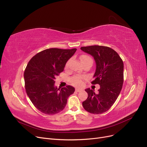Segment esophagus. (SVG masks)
Instances as JSON below:
<instances>
[{
	"instance_id": "1",
	"label": "esophagus",
	"mask_w": 147,
	"mask_h": 147,
	"mask_svg": "<svg viewBox=\"0 0 147 147\" xmlns=\"http://www.w3.org/2000/svg\"><path fill=\"white\" fill-rule=\"evenodd\" d=\"M82 90L80 89V88H76V91H77V92H80V91H81Z\"/></svg>"
}]
</instances>
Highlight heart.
<instances>
[{
    "instance_id": "obj_1",
    "label": "heart",
    "mask_w": 147,
    "mask_h": 147,
    "mask_svg": "<svg viewBox=\"0 0 147 147\" xmlns=\"http://www.w3.org/2000/svg\"><path fill=\"white\" fill-rule=\"evenodd\" d=\"M80 60L82 62L85 63L88 61H91L93 62V60L92 59L88 56H86V55H83L80 57ZM69 61H68L66 63V67H67L69 65ZM84 78L82 76H75L73 77L71 79V82L72 84L75 85V86H80L82 84V79Z\"/></svg>"
}]
</instances>
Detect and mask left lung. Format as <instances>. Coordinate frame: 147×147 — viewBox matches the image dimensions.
I'll return each instance as SVG.
<instances>
[{
    "label": "left lung",
    "instance_id": "8db88e82",
    "mask_svg": "<svg viewBox=\"0 0 147 147\" xmlns=\"http://www.w3.org/2000/svg\"><path fill=\"white\" fill-rule=\"evenodd\" d=\"M83 51L90 54L96 61L94 80L92 84H99V93L86 89L88 97L82 102L84 109L92 114H101L108 111L115 102L122 88L123 63L112 48L99 45L82 47Z\"/></svg>",
    "mask_w": 147,
    "mask_h": 147
}]
</instances>
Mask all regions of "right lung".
Returning a JSON list of instances; mask_svg holds the SVG:
<instances>
[{
	"instance_id": "right-lung-1",
	"label": "right lung",
	"mask_w": 147,
	"mask_h": 147,
	"mask_svg": "<svg viewBox=\"0 0 147 147\" xmlns=\"http://www.w3.org/2000/svg\"><path fill=\"white\" fill-rule=\"evenodd\" d=\"M76 50L47 49L36 54L27 64L24 71L25 90L32 104L40 112L48 115L61 112L68 97L74 93L75 89L70 85L57 88L54 79Z\"/></svg>"
}]
</instances>
